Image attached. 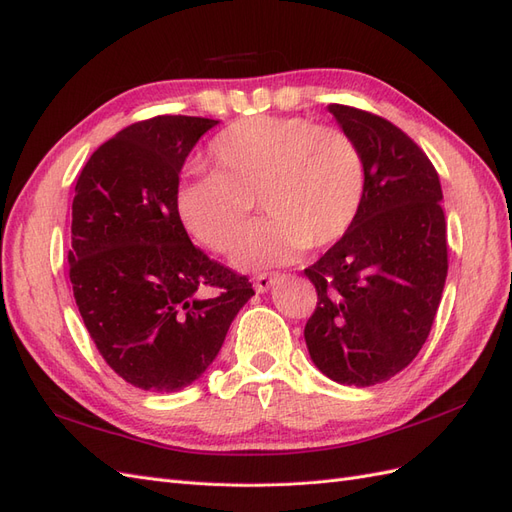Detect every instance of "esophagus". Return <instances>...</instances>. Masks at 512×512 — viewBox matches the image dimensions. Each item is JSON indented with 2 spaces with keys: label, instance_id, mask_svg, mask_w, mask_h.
Wrapping results in <instances>:
<instances>
[{
  "label": "esophagus",
  "instance_id": "1",
  "mask_svg": "<svg viewBox=\"0 0 512 512\" xmlns=\"http://www.w3.org/2000/svg\"><path fill=\"white\" fill-rule=\"evenodd\" d=\"M277 280H282L280 273H262V275L254 277V288H256V292H267Z\"/></svg>",
  "mask_w": 512,
  "mask_h": 512
}]
</instances>
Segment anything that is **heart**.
<instances>
[{"instance_id": "b5f03b06", "label": "heart", "mask_w": 512, "mask_h": 512, "mask_svg": "<svg viewBox=\"0 0 512 512\" xmlns=\"http://www.w3.org/2000/svg\"><path fill=\"white\" fill-rule=\"evenodd\" d=\"M213 173L183 179L175 192L181 226L209 250L238 241L253 200L268 211L235 252L241 269H262L342 239L365 198V160L352 138L301 117H247L209 149Z\"/></svg>"}]
</instances>
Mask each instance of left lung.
I'll return each instance as SVG.
<instances>
[{
    "label": "left lung",
    "instance_id": "left-lung-1",
    "mask_svg": "<svg viewBox=\"0 0 512 512\" xmlns=\"http://www.w3.org/2000/svg\"><path fill=\"white\" fill-rule=\"evenodd\" d=\"M329 113L359 145L367 181L350 230L305 269L318 292L305 344L324 376L374 386L414 361L436 318L448 271L442 188L391 121L344 104Z\"/></svg>",
    "mask_w": 512,
    "mask_h": 512
}]
</instances>
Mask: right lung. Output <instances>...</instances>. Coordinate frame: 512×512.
I'll list each match as a JSON object with an SVG mask.
<instances>
[{"label":"right lung","instance_id":"obj_1","mask_svg":"<svg viewBox=\"0 0 512 512\" xmlns=\"http://www.w3.org/2000/svg\"><path fill=\"white\" fill-rule=\"evenodd\" d=\"M213 126L185 115L132 123L91 153L74 188L76 305L108 367L149 393L203 376L254 294L198 250L175 211L183 162Z\"/></svg>","mask_w":512,"mask_h":512}]
</instances>
